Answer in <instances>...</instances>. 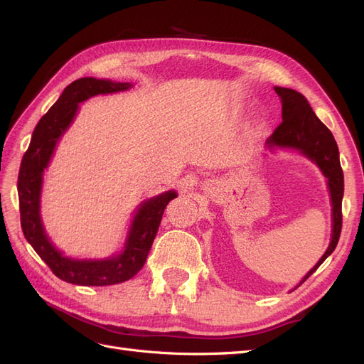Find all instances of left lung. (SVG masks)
I'll use <instances>...</instances> for the list:
<instances>
[{
    "instance_id": "left-lung-1",
    "label": "left lung",
    "mask_w": 364,
    "mask_h": 364,
    "mask_svg": "<svg viewBox=\"0 0 364 364\" xmlns=\"http://www.w3.org/2000/svg\"><path fill=\"white\" fill-rule=\"evenodd\" d=\"M274 92L282 103V123L274 129L273 134L266 141L269 149H293L299 150L302 155L317 164L325 178L328 179V188L331 194L333 205V235L323 257L317 261L316 266L305 274L301 284L311 277L317 267L334 252L340 232H341V199H343V170L340 167L337 142L321 119L311 109L306 98L290 87L274 86ZM299 284V285H301ZM297 285V287H299Z\"/></svg>"
}]
</instances>
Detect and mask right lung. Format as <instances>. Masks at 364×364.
Wrapping results in <instances>:
<instances>
[{"mask_svg": "<svg viewBox=\"0 0 364 364\" xmlns=\"http://www.w3.org/2000/svg\"><path fill=\"white\" fill-rule=\"evenodd\" d=\"M130 83L100 80L94 77L70 83L59 100L43 115L33 130L30 146L24 153L18 174L21 226L26 240L51 272L65 282L75 285H112L130 279L142 269L155 240L165 206L178 197L170 190L142 202L132 220L124 250L107 259H73L54 247L41 220L42 174L48 167L58 141L70 127L79 103L98 94L126 91Z\"/></svg>", "mask_w": 364, "mask_h": 364, "instance_id": "right-lung-1", "label": "right lung"}]
</instances>
